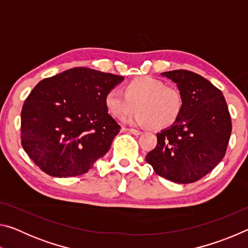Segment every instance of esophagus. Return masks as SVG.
I'll use <instances>...</instances> for the list:
<instances>
[{
    "instance_id": "1",
    "label": "esophagus",
    "mask_w": 248,
    "mask_h": 248,
    "mask_svg": "<svg viewBox=\"0 0 248 248\" xmlns=\"http://www.w3.org/2000/svg\"><path fill=\"white\" fill-rule=\"evenodd\" d=\"M124 131H128V132L132 133V134H136V136H139V134L142 133V132L140 131V130H137V129H128V128H124Z\"/></svg>"
}]
</instances>
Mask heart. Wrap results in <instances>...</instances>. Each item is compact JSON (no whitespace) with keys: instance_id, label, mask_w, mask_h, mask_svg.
<instances>
[{"instance_id":"1","label":"heart","mask_w":248,"mask_h":248,"mask_svg":"<svg viewBox=\"0 0 248 248\" xmlns=\"http://www.w3.org/2000/svg\"><path fill=\"white\" fill-rule=\"evenodd\" d=\"M105 106L109 114L117 119L125 118L138 107L140 111L128 119L129 123L164 130L178 121L184 99L177 89L166 86L157 78L138 77L124 84V93L109 91L105 96Z\"/></svg>"}]
</instances>
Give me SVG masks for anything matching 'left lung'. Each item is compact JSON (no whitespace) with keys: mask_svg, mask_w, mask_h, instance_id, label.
<instances>
[{"mask_svg":"<svg viewBox=\"0 0 248 248\" xmlns=\"http://www.w3.org/2000/svg\"><path fill=\"white\" fill-rule=\"evenodd\" d=\"M177 84L184 107L177 123L157 133L145 161L155 173L178 184L195 183L224 157L232 121L222 92L187 70L162 73Z\"/></svg>","mask_w":248,"mask_h":248,"instance_id":"8db88e82","label":"left lung"}]
</instances>
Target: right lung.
<instances>
[{
	"mask_svg": "<svg viewBox=\"0 0 248 248\" xmlns=\"http://www.w3.org/2000/svg\"><path fill=\"white\" fill-rule=\"evenodd\" d=\"M121 81L119 75L74 68L37 84L20 114V140L31 161L54 177L87 173L120 131L105 96Z\"/></svg>",
	"mask_w": 248,
	"mask_h": 248,
	"instance_id": "right-lung-1",
	"label": "right lung"
}]
</instances>
